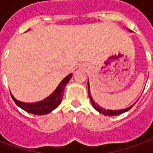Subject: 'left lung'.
Here are the masks:
<instances>
[{
    "label": "left lung",
    "mask_w": 153,
    "mask_h": 153,
    "mask_svg": "<svg viewBox=\"0 0 153 153\" xmlns=\"http://www.w3.org/2000/svg\"><path fill=\"white\" fill-rule=\"evenodd\" d=\"M131 32V31H130ZM88 93H89V97H90V101H91V103H92V105L94 108L95 110H97L98 112H100V113H102V114L105 115V116H117V115H120L121 113H124V112H127V111H129L132 107H133L134 104H135L136 102H134L133 105H131L129 108H127L125 109H121V110H106V109L102 108H101L100 106H99L97 103L94 102V101L92 99V97H91V94H90V84H89V81H88Z\"/></svg>",
    "instance_id": "left-lung-1"
}]
</instances>
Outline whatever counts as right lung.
Masks as SVG:
<instances>
[{
    "label": "right lung",
    "mask_w": 153,
    "mask_h": 153,
    "mask_svg": "<svg viewBox=\"0 0 153 153\" xmlns=\"http://www.w3.org/2000/svg\"><path fill=\"white\" fill-rule=\"evenodd\" d=\"M72 76V74H69L67 76L63 81L60 82V84L58 85L56 90L51 94L50 96L46 98L45 100L40 101L37 102H32V103H27V102H20L14 98L12 94L11 97L19 108L23 109L24 111L32 113L34 115H45L49 112H52L53 110L56 108L59 105L62 101L63 96V91L66 85L70 81V79Z\"/></svg>",
    "instance_id": "obj_1"
}]
</instances>
